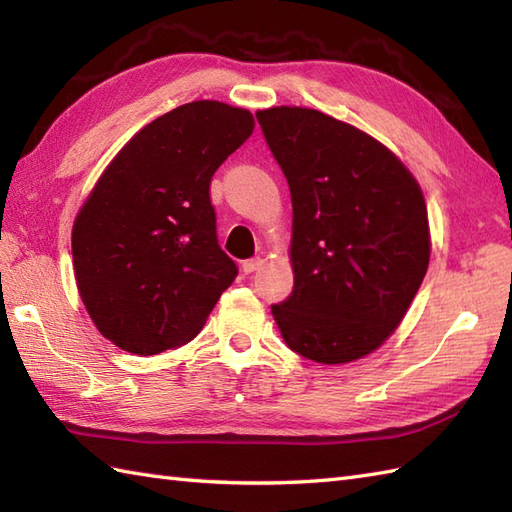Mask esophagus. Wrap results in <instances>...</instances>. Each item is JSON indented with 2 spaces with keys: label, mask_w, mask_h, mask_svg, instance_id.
I'll list each match as a JSON object with an SVG mask.
<instances>
[{
  "label": "esophagus",
  "mask_w": 512,
  "mask_h": 512,
  "mask_svg": "<svg viewBox=\"0 0 512 512\" xmlns=\"http://www.w3.org/2000/svg\"><path fill=\"white\" fill-rule=\"evenodd\" d=\"M261 266H264V259H261V257H253V259H246V261H244L242 270L246 272V275H251V272L259 270Z\"/></svg>",
  "instance_id": "esophagus-1"
}]
</instances>
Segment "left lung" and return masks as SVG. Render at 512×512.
Masks as SVG:
<instances>
[{"label": "left lung", "mask_w": 512, "mask_h": 512, "mask_svg": "<svg viewBox=\"0 0 512 512\" xmlns=\"http://www.w3.org/2000/svg\"><path fill=\"white\" fill-rule=\"evenodd\" d=\"M257 122L294 213V288L272 316L303 358L358 360L397 329L430 264L421 187L379 141L320 111L275 106Z\"/></svg>", "instance_id": "left-lung-1"}]
</instances>
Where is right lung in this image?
I'll list each match as a JSON object with an SVG mask.
<instances>
[{
    "mask_svg": "<svg viewBox=\"0 0 512 512\" xmlns=\"http://www.w3.org/2000/svg\"><path fill=\"white\" fill-rule=\"evenodd\" d=\"M253 126L251 113L224 102L176 106L128 141L82 205L71 231L76 283L95 327L120 349L181 347L235 281L209 189Z\"/></svg>",
    "mask_w": 512,
    "mask_h": 512,
    "instance_id": "obj_1",
    "label": "right lung"
}]
</instances>
